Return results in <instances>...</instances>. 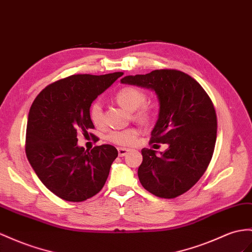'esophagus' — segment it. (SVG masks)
Masks as SVG:
<instances>
[{
    "instance_id": "esophagus-1",
    "label": "esophagus",
    "mask_w": 252,
    "mask_h": 252,
    "mask_svg": "<svg viewBox=\"0 0 252 252\" xmlns=\"http://www.w3.org/2000/svg\"><path fill=\"white\" fill-rule=\"evenodd\" d=\"M128 151H130V150L126 149V148H118V154H119V157H126Z\"/></svg>"
}]
</instances>
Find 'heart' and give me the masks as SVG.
Segmentation results:
<instances>
[{"instance_id":"b5f03b06","label":"heart","mask_w":252,"mask_h":252,"mask_svg":"<svg viewBox=\"0 0 252 252\" xmlns=\"http://www.w3.org/2000/svg\"><path fill=\"white\" fill-rule=\"evenodd\" d=\"M147 96L144 92L135 88V87H125L120 89L116 94L115 100L118 104L126 108V111L134 112V118L139 121H148L151 118L152 111L151 107L145 105ZM90 120L96 126L102 125L103 113L102 105L99 101L94 102L89 108ZM138 135L136 128H126V130H117L109 132L107 135V139L113 144L119 146H128L133 144Z\"/></svg>"}]
</instances>
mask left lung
Listing matches in <instances>:
<instances>
[{"mask_svg": "<svg viewBox=\"0 0 252 252\" xmlns=\"http://www.w3.org/2000/svg\"><path fill=\"white\" fill-rule=\"evenodd\" d=\"M120 82L156 93L159 109L151 143L168 145L160 156L141 150V185L160 198L182 195L203 176L214 152L217 119L210 96L196 80L178 70L127 75Z\"/></svg>", "mask_w": 252, "mask_h": 252, "instance_id": "left-lung-1", "label": "left lung"}]
</instances>
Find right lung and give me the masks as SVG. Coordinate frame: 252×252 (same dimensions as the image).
<instances>
[{
  "label": "right lung",
  "instance_id": "right-lung-1",
  "mask_svg": "<svg viewBox=\"0 0 252 252\" xmlns=\"http://www.w3.org/2000/svg\"><path fill=\"white\" fill-rule=\"evenodd\" d=\"M122 74L68 76L44 88L31 106L28 159L43 185L66 201L81 202L98 193L118 157L112 145L85 150L77 145V133L94 127L92 103Z\"/></svg>",
  "mask_w": 252,
  "mask_h": 252
}]
</instances>
